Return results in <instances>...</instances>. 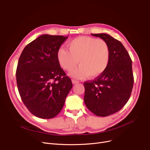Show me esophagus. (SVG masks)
<instances>
[{
  "label": "esophagus",
  "instance_id": "esophagus-1",
  "mask_svg": "<svg viewBox=\"0 0 150 150\" xmlns=\"http://www.w3.org/2000/svg\"><path fill=\"white\" fill-rule=\"evenodd\" d=\"M72 82H73V84H76V83H79V81L76 80V79H72Z\"/></svg>",
  "mask_w": 150,
  "mask_h": 150
}]
</instances>
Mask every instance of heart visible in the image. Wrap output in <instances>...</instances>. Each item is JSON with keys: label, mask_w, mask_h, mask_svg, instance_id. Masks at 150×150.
<instances>
[{"label": "heart", "mask_w": 150, "mask_h": 150, "mask_svg": "<svg viewBox=\"0 0 150 150\" xmlns=\"http://www.w3.org/2000/svg\"><path fill=\"white\" fill-rule=\"evenodd\" d=\"M67 47L69 51L64 48L59 49L57 59L66 71L72 70L79 63V67L69 73L72 77H96L108 67L110 48L104 40L81 36L70 41Z\"/></svg>", "instance_id": "b5f03b06"}]
</instances>
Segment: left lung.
<instances>
[{"mask_svg":"<svg viewBox=\"0 0 150 150\" xmlns=\"http://www.w3.org/2000/svg\"><path fill=\"white\" fill-rule=\"evenodd\" d=\"M91 35L108 42L110 60L101 75L83 83L84 103L95 115L107 117L122 109L129 100L134 83L132 60L120 41L106 33Z\"/></svg>","mask_w":150,"mask_h":150,"instance_id":"8db88e82","label":"left lung"}]
</instances>
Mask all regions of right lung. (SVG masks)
<instances>
[{"label":"right lung","instance_id":"1","mask_svg":"<svg viewBox=\"0 0 150 150\" xmlns=\"http://www.w3.org/2000/svg\"><path fill=\"white\" fill-rule=\"evenodd\" d=\"M68 38L42 35L24 49L16 69V82L21 99L33 115L49 119L57 115L73 87L61 68L57 52Z\"/></svg>","mask_w":150,"mask_h":150}]
</instances>
